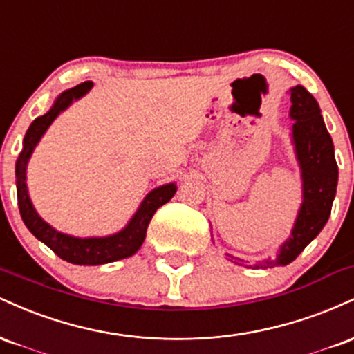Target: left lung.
<instances>
[{
  "label": "left lung",
  "mask_w": 354,
  "mask_h": 354,
  "mask_svg": "<svg viewBox=\"0 0 354 354\" xmlns=\"http://www.w3.org/2000/svg\"><path fill=\"white\" fill-rule=\"evenodd\" d=\"M291 140L295 145L296 160L301 169L303 203L298 211L290 238L279 246L276 258H265L250 263L230 256L234 265L266 270L273 266H286L319 234L331 214L333 200L338 186V165L335 160V146L324 126L318 101L301 84L290 89Z\"/></svg>",
  "instance_id": "obj_1"
}]
</instances>
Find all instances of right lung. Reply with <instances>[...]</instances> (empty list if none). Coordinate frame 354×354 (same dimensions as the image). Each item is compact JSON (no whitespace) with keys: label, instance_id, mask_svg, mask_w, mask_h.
Returning a JSON list of instances; mask_svg holds the SVG:
<instances>
[{"label":"right lung","instance_id":"obj_1","mask_svg":"<svg viewBox=\"0 0 354 354\" xmlns=\"http://www.w3.org/2000/svg\"><path fill=\"white\" fill-rule=\"evenodd\" d=\"M93 88L91 81H84L78 86L66 89L64 93L56 98L50 111L46 115L36 118L33 123L28 128L26 135L23 140V151L19 153L16 160V193H18V206L21 218L26 228L35 234L39 241L51 248L56 254L64 261L73 263V265L83 266H96L106 265V263L118 261V259L129 258L140 250L146 238V230H148L149 221L153 214L160 206L168 203L176 193V185L168 183V185L154 188L146 194L141 201L140 208L129 219L128 225L123 230L118 231L109 236H95V238H76L71 234H64L56 231L53 226L48 225L44 219L36 213L33 203L30 200L26 186V168L31 154H33L36 145L39 143L41 136L46 133L53 121L63 113L73 101L80 100L89 89Z\"/></svg>","mask_w":354,"mask_h":354}]
</instances>
